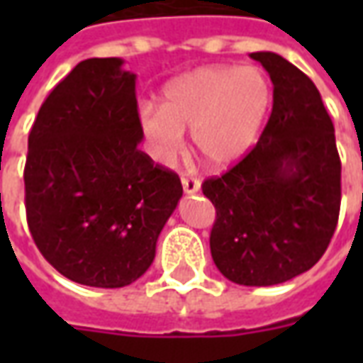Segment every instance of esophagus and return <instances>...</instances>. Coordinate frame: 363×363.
Here are the masks:
<instances>
[{
    "instance_id": "esophagus-1",
    "label": "esophagus",
    "mask_w": 363,
    "mask_h": 363,
    "mask_svg": "<svg viewBox=\"0 0 363 363\" xmlns=\"http://www.w3.org/2000/svg\"><path fill=\"white\" fill-rule=\"evenodd\" d=\"M182 190H184V194H196L198 190H200V182L196 179H190V177H182Z\"/></svg>"
}]
</instances>
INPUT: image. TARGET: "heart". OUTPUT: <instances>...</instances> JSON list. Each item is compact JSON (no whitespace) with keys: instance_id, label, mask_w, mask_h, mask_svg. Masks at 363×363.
<instances>
[{"instance_id":"1","label":"heart","mask_w":363,"mask_h":363,"mask_svg":"<svg viewBox=\"0 0 363 363\" xmlns=\"http://www.w3.org/2000/svg\"><path fill=\"white\" fill-rule=\"evenodd\" d=\"M270 104V87L257 67L206 66L169 82L161 106L143 104L140 128L151 157L171 165L192 132L198 157L212 169L235 165L251 150Z\"/></svg>"}]
</instances>
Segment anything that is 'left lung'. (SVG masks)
<instances>
[{"label": "left lung", "mask_w": 363, "mask_h": 363, "mask_svg": "<svg viewBox=\"0 0 363 363\" xmlns=\"http://www.w3.org/2000/svg\"><path fill=\"white\" fill-rule=\"evenodd\" d=\"M251 58L270 75L272 114L255 150L202 192L216 206L218 270L241 286H276L327 251L340 212V157L315 83L280 54Z\"/></svg>", "instance_id": "1"}]
</instances>
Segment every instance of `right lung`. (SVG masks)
<instances>
[{
  "instance_id": "1",
  "label": "right lung",
  "mask_w": 363,
  "mask_h": 363,
  "mask_svg": "<svg viewBox=\"0 0 363 363\" xmlns=\"http://www.w3.org/2000/svg\"><path fill=\"white\" fill-rule=\"evenodd\" d=\"M142 140L135 74L122 58L83 60L40 106L25 165L27 221L67 280L124 288L155 259L182 186L138 150Z\"/></svg>"
}]
</instances>
